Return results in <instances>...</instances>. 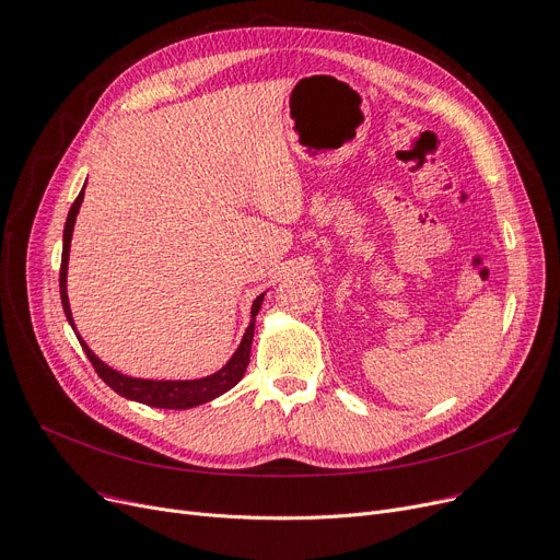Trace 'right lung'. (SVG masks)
<instances>
[{
  "mask_svg": "<svg viewBox=\"0 0 560 560\" xmlns=\"http://www.w3.org/2000/svg\"><path fill=\"white\" fill-rule=\"evenodd\" d=\"M85 189V187H83ZM83 189L77 196V201L70 208L68 221H65V230H62V257H60V303L65 310V316H68L72 330L77 332L74 327V318H72V310H70V301H68V259H70V244H72V233H74V223H77V214L79 208L83 203ZM261 301H265V293H259L257 299L253 301L250 307V323L244 332V339L240 343V348L235 350V354L230 357L228 364L217 371L214 375L201 377V380H140V377H128L119 371H113L108 364H104L98 359L88 343L79 337L77 339L83 348V352L88 354L90 364L94 366L96 375L102 377L115 393H119L121 398L136 400L149 407H158V409H191L199 407L203 402H210L214 398H219L221 393L233 388L246 373V366L250 361V343H253V332H255V316L261 307Z\"/></svg>",
  "mask_w": 560,
  "mask_h": 560,
  "instance_id": "1",
  "label": "right lung"
}]
</instances>
